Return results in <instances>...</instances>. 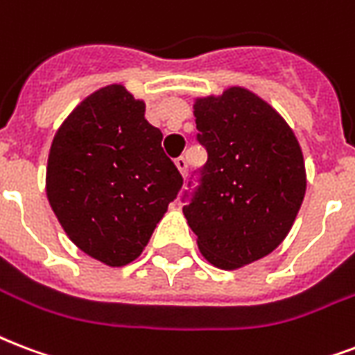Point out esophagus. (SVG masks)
I'll list each match as a JSON object with an SVG mask.
<instances>
[{"instance_id": "esophagus-1", "label": "esophagus", "mask_w": 355, "mask_h": 355, "mask_svg": "<svg viewBox=\"0 0 355 355\" xmlns=\"http://www.w3.org/2000/svg\"><path fill=\"white\" fill-rule=\"evenodd\" d=\"M175 166H177V169L180 171V175L186 177V173H188V159L184 158V156H180V158L175 159Z\"/></svg>"}]
</instances>
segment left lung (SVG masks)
I'll list each match as a JSON object with an SVG mask.
<instances>
[{
  "mask_svg": "<svg viewBox=\"0 0 355 355\" xmlns=\"http://www.w3.org/2000/svg\"><path fill=\"white\" fill-rule=\"evenodd\" d=\"M193 115L208 159L182 212L202 257L236 270L291 231L307 186L304 154L279 113L248 89L197 98Z\"/></svg>",
  "mask_w": 355,
  "mask_h": 355,
  "instance_id": "8db88e82",
  "label": "left lung"
}]
</instances>
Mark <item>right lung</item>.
I'll list each match as a JSON object with an SVG mask.
<instances>
[{
    "instance_id": "1",
    "label": "right lung",
    "mask_w": 355,
    "mask_h": 355,
    "mask_svg": "<svg viewBox=\"0 0 355 355\" xmlns=\"http://www.w3.org/2000/svg\"><path fill=\"white\" fill-rule=\"evenodd\" d=\"M145 119V102L123 85L83 100L51 143L46 193L59 223L83 253L107 266L141 255L182 188Z\"/></svg>"
}]
</instances>
